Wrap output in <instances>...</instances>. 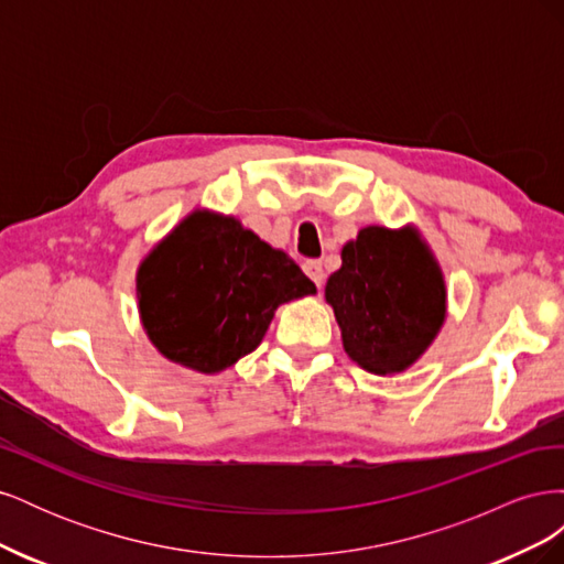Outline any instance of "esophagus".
I'll return each mask as SVG.
<instances>
[{
    "instance_id": "1",
    "label": "esophagus",
    "mask_w": 564,
    "mask_h": 564,
    "mask_svg": "<svg viewBox=\"0 0 564 564\" xmlns=\"http://www.w3.org/2000/svg\"><path fill=\"white\" fill-rule=\"evenodd\" d=\"M303 272H305V275H308L317 286H322V282H324V270H322V263H319V261H315V259L305 261V263H303Z\"/></svg>"
}]
</instances>
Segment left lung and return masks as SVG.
<instances>
[{"label":"left lung","mask_w":564,"mask_h":564,"mask_svg":"<svg viewBox=\"0 0 564 564\" xmlns=\"http://www.w3.org/2000/svg\"><path fill=\"white\" fill-rule=\"evenodd\" d=\"M324 296L344 348L371 373L414 365L433 344L447 311L440 265L416 230L369 226L340 251Z\"/></svg>","instance_id":"obj_1"}]
</instances>
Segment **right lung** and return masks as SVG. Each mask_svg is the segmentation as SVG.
<instances>
[{
	"label": "right lung",
	"mask_w": 564,
	"mask_h": 564,
	"mask_svg": "<svg viewBox=\"0 0 564 564\" xmlns=\"http://www.w3.org/2000/svg\"><path fill=\"white\" fill-rule=\"evenodd\" d=\"M139 311L155 348L172 362L216 373L249 355L278 305L315 294L280 249L240 220L195 212L139 268Z\"/></svg>",
	"instance_id": "add662e5"
}]
</instances>
